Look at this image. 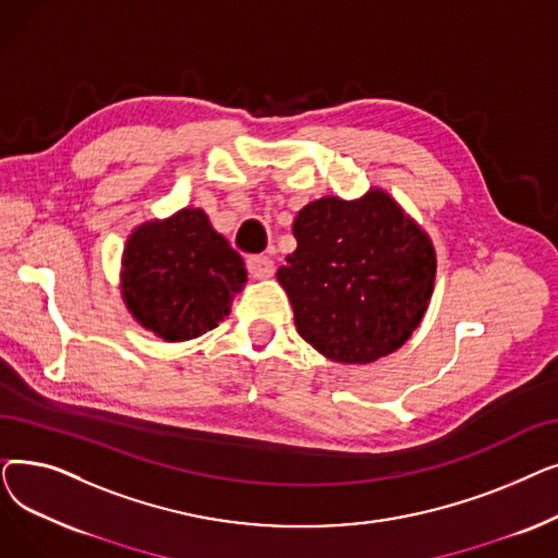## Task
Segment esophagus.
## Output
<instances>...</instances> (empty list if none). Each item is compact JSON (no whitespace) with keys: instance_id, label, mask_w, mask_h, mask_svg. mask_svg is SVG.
<instances>
[{"instance_id":"obj_1","label":"esophagus","mask_w":558,"mask_h":558,"mask_svg":"<svg viewBox=\"0 0 558 558\" xmlns=\"http://www.w3.org/2000/svg\"><path fill=\"white\" fill-rule=\"evenodd\" d=\"M246 269L253 278H271L276 271V264L269 255H251L246 259Z\"/></svg>"}]
</instances>
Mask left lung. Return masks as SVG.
Wrapping results in <instances>:
<instances>
[{
    "mask_svg": "<svg viewBox=\"0 0 558 558\" xmlns=\"http://www.w3.org/2000/svg\"><path fill=\"white\" fill-rule=\"evenodd\" d=\"M296 251L278 269L299 335L343 364L398 350L427 310L436 257L427 234L379 190L326 196L296 215Z\"/></svg>",
    "mask_w": 558,
    "mask_h": 558,
    "instance_id": "left-lung-1",
    "label": "left lung"
}]
</instances>
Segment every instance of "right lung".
Returning a JSON list of instances; mask_svg holds the SVG:
<instances>
[{
  "mask_svg": "<svg viewBox=\"0 0 558 558\" xmlns=\"http://www.w3.org/2000/svg\"><path fill=\"white\" fill-rule=\"evenodd\" d=\"M122 264L129 310L167 341L217 328L246 282L240 253L194 208L140 226L126 242Z\"/></svg>",
  "mask_w": 558,
  "mask_h": 558,
  "instance_id": "1",
  "label": "right lung"
}]
</instances>
